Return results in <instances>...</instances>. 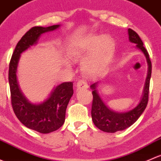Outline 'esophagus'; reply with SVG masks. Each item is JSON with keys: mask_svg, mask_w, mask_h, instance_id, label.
Returning <instances> with one entry per match:
<instances>
[{"mask_svg": "<svg viewBox=\"0 0 161 161\" xmlns=\"http://www.w3.org/2000/svg\"><path fill=\"white\" fill-rule=\"evenodd\" d=\"M76 87H77V91L85 90V89L88 88V85H87V84L85 82V81L83 80H79L78 82H77Z\"/></svg>", "mask_w": 161, "mask_h": 161, "instance_id": "34e87169", "label": "esophagus"}]
</instances>
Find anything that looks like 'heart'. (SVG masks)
I'll return each instance as SVG.
<instances>
[{
    "label": "heart",
    "instance_id": "1",
    "mask_svg": "<svg viewBox=\"0 0 161 161\" xmlns=\"http://www.w3.org/2000/svg\"><path fill=\"white\" fill-rule=\"evenodd\" d=\"M115 51V40L110 36L87 34L71 41L67 48V56L73 62L82 61L83 73L87 77H94L105 69Z\"/></svg>",
    "mask_w": 161,
    "mask_h": 161
}]
</instances>
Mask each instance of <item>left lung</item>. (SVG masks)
I'll return each instance as SVG.
<instances>
[{
	"label": "left lung",
	"instance_id": "left-lung-1",
	"mask_svg": "<svg viewBox=\"0 0 161 161\" xmlns=\"http://www.w3.org/2000/svg\"><path fill=\"white\" fill-rule=\"evenodd\" d=\"M128 34L130 42L136 45L137 49H140L145 56L147 65H148L147 78H146L140 102L135 108L125 112H115L109 108L101 98L97 92V82L91 85V88L93 90V102L92 107V121L96 127L106 132L113 133L117 131H122L129 128L132 124L135 123L137 119L140 117L148 103L149 88H150V80L152 71L151 61L150 59L148 53L143 46V43L138 34L131 29H128Z\"/></svg>",
	"mask_w": 161,
	"mask_h": 161
}]
</instances>
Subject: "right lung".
Segmentation results:
<instances>
[{"mask_svg": "<svg viewBox=\"0 0 161 161\" xmlns=\"http://www.w3.org/2000/svg\"><path fill=\"white\" fill-rule=\"evenodd\" d=\"M59 27L60 25L31 28L18 42L9 64L8 80L14 114L25 126L44 134L57 130L64 123L66 109L74 94L72 82H64L56 86L43 102L32 103L20 89L17 69L22 53L36 46L42 34L55 31Z\"/></svg>", "mask_w": 161, "mask_h": 161, "instance_id": "add662e5", "label": "right lung"}]
</instances>
